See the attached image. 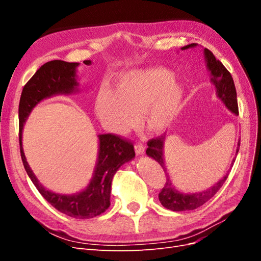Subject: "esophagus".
I'll list each match as a JSON object with an SVG mask.
<instances>
[{"mask_svg": "<svg viewBox=\"0 0 261 261\" xmlns=\"http://www.w3.org/2000/svg\"><path fill=\"white\" fill-rule=\"evenodd\" d=\"M135 152L137 154H144V152H145V146L141 144V143H137L135 145Z\"/></svg>", "mask_w": 261, "mask_h": 261, "instance_id": "esophagus-1", "label": "esophagus"}]
</instances>
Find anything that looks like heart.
Segmentation results:
<instances>
[{"label":"heart","instance_id":"heart-1","mask_svg":"<svg viewBox=\"0 0 261 261\" xmlns=\"http://www.w3.org/2000/svg\"><path fill=\"white\" fill-rule=\"evenodd\" d=\"M184 88L171 70L150 66L126 70L118 76L115 90L102 86L94 111L103 127L125 135L139 123L154 134L167 130L180 111Z\"/></svg>","mask_w":261,"mask_h":261}]
</instances>
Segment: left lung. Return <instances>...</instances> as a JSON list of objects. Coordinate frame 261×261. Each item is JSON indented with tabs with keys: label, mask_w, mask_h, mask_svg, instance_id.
<instances>
[{
	"label": "left lung",
	"mask_w": 261,
	"mask_h": 261,
	"mask_svg": "<svg viewBox=\"0 0 261 261\" xmlns=\"http://www.w3.org/2000/svg\"><path fill=\"white\" fill-rule=\"evenodd\" d=\"M197 44L192 43L183 46L180 50H187L189 48H195ZM204 61H206L207 68L211 75V83L215 85L217 90L218 98L223 102L225 107L230 110L232 113L235 115H239V106H238V99H236V89L233 82L232 75L230 72L224 67V65L219 60L216 59L215 55L212 54L211 51L208 49H203ZM165 143V135L158 137L155 139H151L148 141V148L146 150V153L149 158H152L159 163L163 168L164 172L167 173V181L162 188V191L159 194V200L164 208H167L172 211H186V210H194L198 208L204 202H207L215 196L219 189L222 187L224 181L228 176L227 171L226 174L221 178L217 183L207 188L206 191L197 192V193H183L177 191V188L173 184V181L168 173L167 164H165V159L163 155V148ZM241 145V139L238 143L236 147V153L239 152ZM236 158V156H235ZM235 158L232 160L231 168L233 167V163L235 162ZM230 168V169H231Z\"/></svg>",
	"instance_id": "obj_1"
}]
</instances>
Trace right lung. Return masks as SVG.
Instances as JSON below:
<instances>
[{"label": "right lung", "instance_id": "add662e5", "mask_svg": "<svg viewBox=\"0 0 261 261\" xmlns=\"http://www.w3.org/2000/svg\"><path fill=\"white\" fill-rule=\"evenodd\" d=\"M90 65L91 61H84ZM80 63H68L54 60L39 68L29 82L23 86L19 100V145L20 155L31 181L55 209L75 219H90L100 216L110 207V194L113 176L126 162L135 158V150L129 141L121 139L113 134H101L97 163L88 186L82 192L72 195H62L46 189L34 174L26 160L22 149V128L34 108L44 99L58 94H72L78 91L76 69Z\"/></svg>", "mask_w": 261, "mask_h": 261}]
</instances>
